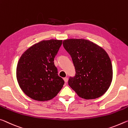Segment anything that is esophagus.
I'll list each match as a JSON object with an SVG mask.
<instances>
[{
    "label": "esophagus",
    "mask_w": 128,
    "mask_h": 128,
    "mask_svg": "<svg viewBox=\"0 0 128 128\" xmlns=\"http://www.w3.org/2000/svg\"><path fill=\"white\" fill-rule=\"evenodd\" d=\"M64 82H65V83H67L68 82V77H65V78H64Z\"/></svg>",
    "instance_id": "34e87169"
}]
</instances>
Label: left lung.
I'll use <instances>...</instances> for the list:
<instances>
[{"mask_svg": "<svg viewBox=\"0 0 128 128\" xmlns=\"http://www.w3.org/2000/svg\"><path fill=\"white\" fill-rule=\"evenodd\" d=\"M64 47L72 56L75 69L68 84L83 99L99 98L107 91L112 82L111 61L102 48L84 39H68Z\"/></svg>", "mask_w": 128, "mask_h": 128, "instance_id": "1", "label": "left lung"}]
</instances>
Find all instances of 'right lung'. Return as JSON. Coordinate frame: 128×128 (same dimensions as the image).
<instances>
[{
  "mask_svg": "<svg viewBox=\"0 0 128 128\" xmlns=\"http://www.w3.org/2000/svg\"><path fill=\"white\" fill-rule=\"evenodd\" d=\"M62 40H44L27 49L17 66L16 75L21 89L31 99L47 101L57 95L64 82L58 76L54 60Z\"/></svg>",
  "mask_w": 128,
  "mask_h": 128,
  "instance_id": "obj_1",
  "label": "right lung"
}]
</instances>
